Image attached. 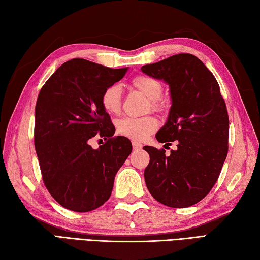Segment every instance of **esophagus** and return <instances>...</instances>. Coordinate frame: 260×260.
Instances as JSON below:
<instances>
[{"label": "esophagus", "mask_w": 260, "mask_h": 260, "mask_svg": "<svg viewBox=\"0 0 260 260\" xmlns=\"http://www.w3.org/2000/svg\"><path fill=\"white\" fill-rule=\"evenodd\" d=\"M132 147H134L135 150H139L142 148V145L139 144V142H136V141H132Z\"/></svg>", "instance_id": "34e87169"}]
</instances>
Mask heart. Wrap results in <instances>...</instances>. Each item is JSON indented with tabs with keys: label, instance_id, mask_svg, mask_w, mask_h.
<instances>
[{
	"label": "heart",
	"instance_id": "1",
	"mask_svg": "<svg viewBox=\"0 0 260 260\" xmlns=\"http://www.w3.org/2000/svg\"><path fill=\"white\" fill-rule=\"evenodd\" d=\"M132 86L138 89L141 94L150 100L151 109L161 111L162 104L159 102L162 94V85L160 82L150 76L139 75L132 79ZM121 99H122V89L119 85H111L107 87L101 96V103L103 109L110 114H116L121 110ZM158 121L153 116H144V118H123L116 123V130L129 139L142 141L151 135L157 129Z\"/></svg>",
	"mask_w": 260,
	"mask_h": 260
}]
</instances>
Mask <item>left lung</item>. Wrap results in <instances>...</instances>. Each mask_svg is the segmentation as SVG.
<instances>
[{
  "instance_id": "left-lung-1",
  "label": "left lung",
  "mask_w": 260,
  "mask_h": 260,
  "mask_svg": "<svg viewBox=\"0 0 260 260\" xmlns=\"http://www.w3.org/2000/svg\"><path fill=\"white\" fill-rule=\"evenodd\" d=\"M168 84L172 107L156 139L176 140L177 149L151 146L145 181L152 198L171 208H188L209 194L228 155L229 116L215 77L198 57L178 54L141 67Z\"/></svg>"
}]
</instances>
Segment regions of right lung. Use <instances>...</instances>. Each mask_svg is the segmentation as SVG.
<instances>
[{
	"label": "right lung",
	"mask_w": 260,
	"mask_h": 260,
	"mask_svg": "<svg viewBox=\"0 0 260 260\" xmlns=\"http://www.w3.org/2000/svg\"><path fill=\"white\" fill-rule=\"evenodd\" d=\"M128 67L112 70L82 58L63 62L45 83L35 111V147L47 189L63 208L98 209L112 193L114 177L132 151L101 103L107 87ZM107 139L93 150L88 141Z\"/></svg>",
	"instance_id": "1"
}]
</instances>
